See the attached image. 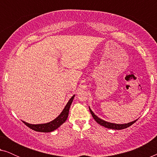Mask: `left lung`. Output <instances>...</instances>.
Listing matches in <instances>:
<instances>
[{"instance_id":"1","label":"left lung","mask_w":157,"mask_h":157,"mask_svg":"<svg viewBox=\"0 0 157 157\" xmlns=\"http://www.w3.org/2000/svg\"><path fill=\"white\" fill-rule=\"evenodd\" d=\"M89 110H90V112H91L92 117L94 119H95V121L97 122L98 124H99L100 125H101L103 126H104V127H106L108 128H112V129H117V130H120V129H124V128H126L128 127V126H132L133 124H134L135 122L136 121V120H135L134 121H132L130 122V123H128V124H113V123H110V122H107V121H105L104 120L98 118L97 116H96L94 114L93 111H91V109L89 108Z\"/></svg>"}]
</instances>
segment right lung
<instances>
[{
    "instance_id": "obj_1",
    "label": "right lung",
    "mask_w": 157,
    "mask_h": 157,
    "mask_svg": "<svg viewBox=\"0 0 157 157\" xmlns=\"http://www.w3.org/2000/svg\"><path fill=\"white\" fill-rule=\"evenodd\" d=\"M74 98V95L70 98V100L68 101L67 104L66 105L65 108L63 109V110L62 111L59 117L56 119L53 120L52 121L49 122L47 124H28L26 122L23 121L25 125L29 126L30 128L33 129L36 132H53L59 127L62 124H63L64 122L67 119L68 116V111H69V109L71 105L72 104L73 99Z\"/></svg>"
}]
</instances>
